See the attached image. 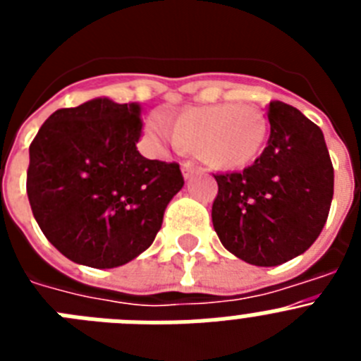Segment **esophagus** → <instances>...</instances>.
I'll return each mask as SVG.
<instances>
[{
  "instance_id": "34e87169",
  "label": "esophagus",
  "mask_w": 361,
  "mask_h": 361,
  "mask_svg": "<svg viewBox=\"0 0 361 361\" xmlns=\"http://www.w3.org/2000/svg\"><path fill=\"white\" fill-rule=\"evenodd\" d=\"M193 173H197V166L193 164V162H183V175H184V178H190L191 175Z\"/></svg>"
}]
</instances>
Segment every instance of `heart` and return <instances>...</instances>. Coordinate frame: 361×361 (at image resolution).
<instances>
[{"mask_svg": "<svg viewBox=\"0 0 361 361\" xmlns=\"http://www.w3.org/2000/svg\"><path fill=\"white\" fill-rule=\"evenodd\" d=\"M145 133L157 149L191 148L215 170H238L260 155L267 141V119L258 108L235 103L184 108L175 124L164 111L146 119Z\"/></svg>", "mask_w": 361, "mask_h": 361, "instance_id": "1", "label": "heart"}]
</instances>
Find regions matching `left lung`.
Segmentation results:
<instances>
[{"label": "left lung", "instance_id": "8db88e82", "mask_svg": "<svg viewBox=\"0 0 361 361\" xmlns=\"http://www.w3.org/2000/svg\"><path fill=\"white\" fill-rule=\"evenodd\" d=\"M262 155L244 171L215 175L213 228L229 253L253 266H280L307 251L329 215L334 170L322 130L273 101Z\"/></svg>", "mask_w": 361, "mask_h": 361}]
</instances>
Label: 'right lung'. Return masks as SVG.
<instances>
[{
  "label": "right lung",
  "instance_id": "obj_1",
  "mask_svg": "<svg viewBox=\"0 0 361 361\" xmlns=\"http://www.w3.org/2000/svg\"><path fill=\"white\" fill-rule=\"evenodd\" d=\"M141 104L97 97L54 111L30 145L27 193L44 237L97 269L146 251L184 186L177 162L149 161L137 142Z\"/></svg>",
  "mask_w": 361,
  "mask_h": 361
}]
</instances>
